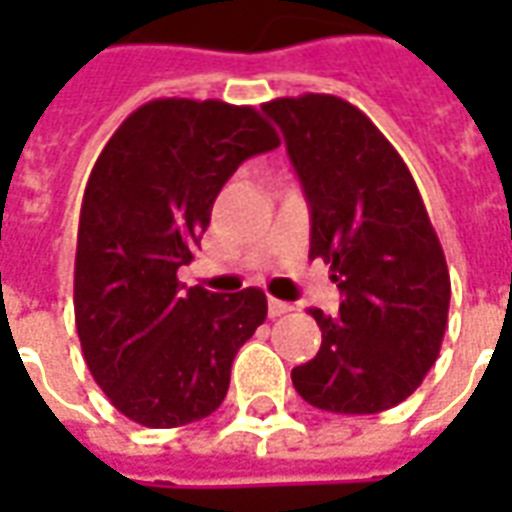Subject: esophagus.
<instances>
[{
  "label": "esophagus",
  "mask_w": 512,
  "mask_h": 512,
  "mask_svg": "<svg viewBox=\"0 0 512 512\" xmlns=\"http://www.w3.org/2000/svg\"><path fill=\"white\" fill-rule=\"evenodd\" d=\"M293 307H290L288 301H279V299H268V315L271 318H279V315H285V312H290Z\"/></svg>",
  "instance_id": "34e87169"
}]
</instances>
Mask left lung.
I'll use <instances>...</instances> for the list:
<instances>
[{
	"label": "left lung",
	"instance_id": "left-lung-1",
	"mask_svg": "<svg viewBox=\"0 0 512 512\" xmlns=\"http://www.w3.org/2000/svg\"><path fill=\"white\" fill-rule=\"evenodd\" d=\"M310 202V257L332 263L337 315L310 310L321 351L293 367V386L332 414L403 403L439 359L450 271L406 161L373 120L337 95L263 104Z\"/></svg>",
	"mask_w": 512,
	"mask_h": 512
}]
</instances>
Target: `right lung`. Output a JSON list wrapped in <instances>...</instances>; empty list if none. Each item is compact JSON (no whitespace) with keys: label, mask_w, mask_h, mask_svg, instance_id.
I'll return each instance as SVG.
<instances>
[{"label":"right lung","mask_w":512,"mask_h":512,"mask_svg":"<svg viewBox=\"0 0 512 512\" xmlns=\"http://www.w3.org/2000/svg\"><path fill=\"white\" fill-rule=\"evenodd\" d=\"M279 147L252 106L158 98L123 120L84 189L73 310L84 362L112 406L178 428L222 406L238 348L266 321V293L178 282L213 200L246 158Z\"/></svg>","instance_id":"add662e5"}]
</instances>
